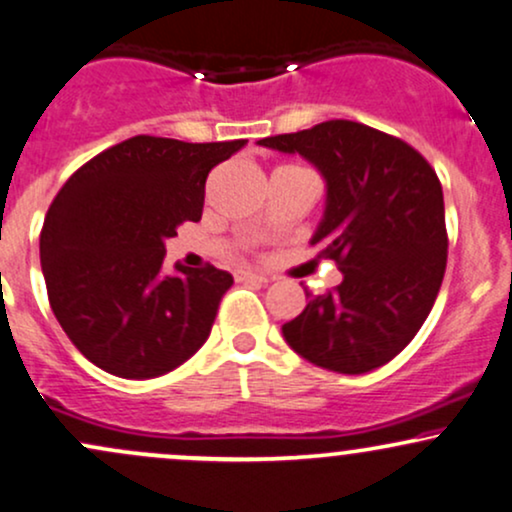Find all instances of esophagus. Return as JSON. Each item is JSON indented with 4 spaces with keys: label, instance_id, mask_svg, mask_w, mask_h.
<instances>
[{
    "label": "esophagus",
    "instance_id": "esophagus-1",
    "mask_svg": "<svg viewBox=\"0 0 512 512\" xmlns=\"http://www.w3.org/2000/svg\"><path fill=\"white\" fill-rule=\"evenodd\" d=\"M234 280L237 282H268V275H263V273H254V270H237V273H234Z\"/></svg>",
    "mask_w": 512,
    "mask_h": 512
}]
</instances>
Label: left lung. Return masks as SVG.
Here are the masks:
<instances>
[{"mask_svg":"<svg viewBox=\"0 0 512 512\" xmlns=\"http://www.w3.org/2000/svg\"><path fill=\"white\" fill-rule=\"evenodd\" d=\"M261 146L299 153L328 186L311 239L345 275L282 326L287 345L338 374L388 364L424 326L448 261L443 189L434 167L398 136L330 119Z\"/></svg>","mask_w":512,"mask_h":512,"instance_id":"left-lung-1","label":"left lung"}]
</instances>
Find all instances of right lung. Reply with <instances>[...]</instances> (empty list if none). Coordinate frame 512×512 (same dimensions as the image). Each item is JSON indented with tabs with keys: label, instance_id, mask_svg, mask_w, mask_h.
I'll return each mask as SVG.
<instances>
[{
	"label": "right lung",
	"instance_id": "right-lung-1",
	"mask_svg": "<svg viewBox=\"0 0 512 512\" xmlns=\"http://www.w3.org/2000/svg\"><path fill=\"white\" fill-rule=\"evenodd\" d=\"M244 143L134 136L66 179L45 215L40 263L54 316L88 362L155 378L208 340L232 275L210 263L165 275V239L201 220L208 172Z\"/></svg>",
	"mask_w": 512,
	"mask_h": 512
}]
</instances>
